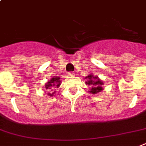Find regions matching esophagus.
Wrapping results in <instances>:
<instances>
[{
  "label": "esophagus",
  "mask_w": 146,
  "mask_h": 146,
  "mask_svg": "<svg viewBox=\"0 0 146 146\" xmlns=\"http://www.w3.org/2000/svg\"><path fill=\"white\" fill-rule=\"evenodd\" d=\"M75 75V73L74 72H70V73H68V76H73Z\"/></svg>",
  "instance_id": "1"
}]
</instances>
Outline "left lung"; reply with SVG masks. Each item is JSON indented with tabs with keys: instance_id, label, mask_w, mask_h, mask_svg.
<instances>
[{
	"instance_id": "1",
	"label": "left lung",
	"mask_w": 146,
	"mask_h": 146,
	"mask_svg": "<svg viewBox=\"0 0 146 146\" xmlns=\"http://www.w3.org/2000/svg\"><path fill=\"white\" fill-rule=\"evenodd\" d=\"M85 79L87 80L86 82V85L90 86V90L89 91L92 94H97L103 90V86L104 84L102 80H100L98 76H96L93 73H90L87 76H86Z\"/></svg>"
}]
</instances>
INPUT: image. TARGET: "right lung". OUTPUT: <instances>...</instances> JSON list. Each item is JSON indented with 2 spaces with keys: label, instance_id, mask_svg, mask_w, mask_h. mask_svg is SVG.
<instances>
[{
  "label": "right lung",
  "instance_id": "add662e5",
  "mask_svg": "<svg viewBox=\"0 0 146 146\" xmlns=\"http://www.w3.org/2000/svg\"><path fill=\"white\" fill-rule=\"evenodd\" d=\"M61 84V80L60 77L59 76H53L51 78V80L46 83L45 84V89L49 91H53V90H55L56 88H59ZM56 91L51 92V93H48V96H53L55 94Z\"/></svg>",
  "mask_w": 146,
  "mask_h": 146
}]
</instances>
